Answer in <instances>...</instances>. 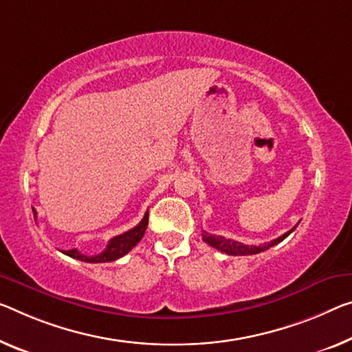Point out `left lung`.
I'll return each mask as SVG.
<instances>
[{
  "mask_svg": "<svg viewBox=\"0 0 352 352\" xmlns=\"http://www.w3.org/2000/svg\"><path fill=\"white\" fill-rule=\"evenodd\" d=\"M296 230V226L293 230H289L288 232H285L283 236L277 237V239L270 241V242H264L261 245H247V244H242V242H237V241H232V239H226L223 236H215V234H209V232L203 231V241L209 244L210 247L217 248V250L226 253V255H232V256H245V255H256L259 252H264L267 250V248L277 245L282 242L283 239H286L291 232Z\"/></svg>",
  "mask_w": 352,
  "mask_h": 352,
  "instance_id": "8db88e82",
  "label": "left lung"
}]
</instances>
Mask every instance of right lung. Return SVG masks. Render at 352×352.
<instances>
[{
  "instance_id": "obj_1",
  "label": "right lung",
  "mask_w": 352,
  "mask_h": 352,
  "mask_svg": "<svg viewBox=\"0 0 352 352\" xmlns=\"http://www.w3.org/2000/svg\"><path fill=\"white\" fill-rule=\"evenodd\" d=\"M32 212H34V219H36V210L32 208ZM148 215L149 212L144 214L143 220L140 221L137 226H133L132 230H129L126 232H122L120 236H115L113 239L108 242L107 248L99 255H93V256H88V255H83V253H80L77 248H72V250H66L64 252V255H67L70 258H75V259H80V261H85V263H110V261H115V259L121 258L126 255L132 250V248L138 244L140 241H142V237L144 236V231H146V226H148Z\"/></svg>"
}]
</instances>
